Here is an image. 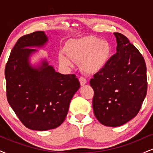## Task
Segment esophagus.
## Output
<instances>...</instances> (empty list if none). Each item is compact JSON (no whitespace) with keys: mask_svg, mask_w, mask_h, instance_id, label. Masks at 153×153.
I'll return each instance as SVG.
<instances>
[{"mask_svg":"<svg viewBox=\"0 0 153 153\" xmlns=\"http://www.w3.org/2000/svg\"><path fill=\"white\" fill-rule=\"evenodd\" d=\"M79 81L80 82V85H84L87 83V80L83 77H80L79 78Z\"/></svg>","mask_w":153,"mask_h":153,"instance_id":"esophagus-1","label":"esophagus"}]
</instances>
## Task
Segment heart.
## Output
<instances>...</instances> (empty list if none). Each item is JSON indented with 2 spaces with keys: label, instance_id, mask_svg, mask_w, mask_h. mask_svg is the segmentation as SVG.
I'll use <instances>...</instances> for the list:
<instances>
[{
  "label": "heart",
  "instance_id": "b5f03b06",
  "mask_svg": "<svg viewBox=\"0 0 153 153\" xmlns=\"http://www.w3.org/2000/svg\"><path fill=\"white\" fill-rule=\"evenodd\" d=\"M111 48L108 42L96 36H85L69 43L68 55L59 54L61 65L72 67L73 61L80 62V68L88 74L99 73L106 66L110 58Z\"/></svg>",
  "mask_w": 153,
  "mask_h": 153
}]
</instances>
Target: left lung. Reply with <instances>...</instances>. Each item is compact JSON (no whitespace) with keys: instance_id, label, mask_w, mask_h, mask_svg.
<instances>
[{"instance_id":"8db88e82","label":"left lung","mask_w":153,"mask_h":153,"mask_svg":"<svg viewBox=\"0 0 153 153\" xmlns=\"http://www.w3.org/2000/svg\"><path fill=\"white\" fill-rule=\"evenodd\" d=\"M117 51L94 75L93 108L101 124L119 127L136 117L147 94V68L137 49L124 35L114 33Z\"/></svg>"}]
</instances>
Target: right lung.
Returning a JSON list of instances; mask_svg holds the SVG:
<instances>
[{
  "mask_svg": "<svg viewBox=\"0 0 153 153\" xmlns=\"http://www.w3.org/2000/svg\"><path fill=\"white\" fill-rule=\"evenodd\" d=\"M48 42L44 31L24 35L10 52L5 69L8 103L25 127L46 131L64 122L70 103L80 88L74 74L56 72L43 59L32 65L30 57Z\"/></svg>",
  "mask_w": 153,
  "mask_h": 153,
  "instance_id": "right-lung-1",
  "label": "right lung"
}]
</instances>
